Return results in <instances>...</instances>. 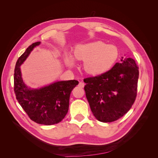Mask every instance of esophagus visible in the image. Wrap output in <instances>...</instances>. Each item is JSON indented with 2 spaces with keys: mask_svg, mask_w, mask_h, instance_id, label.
I'll return each instance as SVG.
<instances>
[{
  "mask_svg": "<svg viewBox=\"0 0 158 158\" xmlns=\"http://www.w3.org/2000/svg\"><path fill=\"white\" fill-rule=\"evenodd\" d=\"M85 84L83 82H82V81L79 82V87H81V88H83V87L85 86Z\"/></svg>",
  "mask_w": 158,
  "mask_h": 158,
  "instance_id": "1",
  "label": "esophagus"
}]
</instances>
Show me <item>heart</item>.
Returning <instances> with one entry per match:
<instances>
[{
  "label": "heart",
  "instance_id": "1",
  "mask_svg": "<svg viewBox=\"0 0 158 158\" xmlns=\"http://www.w3.org/2000/svg\"><path fill=\"white\" fill-rule=\"evenodd\" d=\"M74 56L77 60L85 61V69L88 73L98 75L109 70L117 61L119 51L115 45L98 41L77 45L74 50ZM65 60L69 65L74 64L70 54H66Z\"/></svg>",
  "mask_w": 158,
  "mask_h": 158
}]
</instances>
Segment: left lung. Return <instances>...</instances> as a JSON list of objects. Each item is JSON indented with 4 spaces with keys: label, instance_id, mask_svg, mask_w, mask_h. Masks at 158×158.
I'll use <instances>...</instances> for the list:
<instances>
[{
    "label": "left lung",
    "instance_id": "8db88e82",
    "mask_svg": "<svg viewBox=\"0 0 158 158\" xmlns=\"http://www.w3.org/2000/svg\"><path fill=\"white\" fill-rule=\"evenodd\" d=\"M110 70L84 79L91 110L100 122H111L126 114L137 95L138 66L135 60L123 58Z\"/></svg>",
    "mask_w": 158,
    "mask_h": 158
}]
</instances>
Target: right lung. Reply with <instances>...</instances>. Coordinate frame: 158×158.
I'll return each instance as SVG.
<instances>
[{"label": "right lung", "instance_id": "obj_1", "mask_svg": "<svg viewBox=\"0 0 158 158\" xmlns=\"http://www.w3.org/2000/svg\"><path fill=\"white\" fill-rule=\"evenodd\" d=\"M40 41L29 45L16 61L14 73L16 98L32 121L50 126L60 122L69 111L70 96L79 84L76 80L58 81L40 89H31L24 84L20 66Z\"/></svg>", "mask_w": 158, "mask_h": 158}]
</instances>
